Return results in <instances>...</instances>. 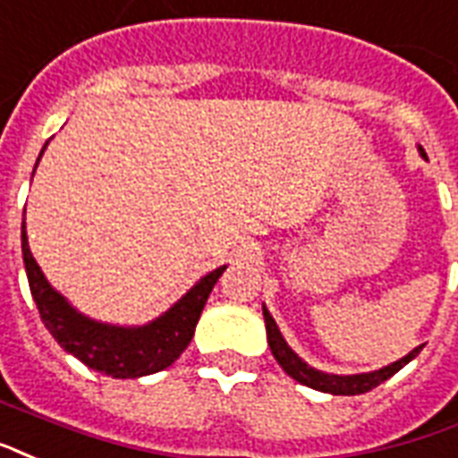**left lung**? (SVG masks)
Listing matches in <instances>:
<instances>
[{"label": "left lung", "instance_id": "1", "mask_svg": "<svg viewBox=\"0 0 458 458\" xmlns=\"http://www.w3.org/2000/svg\"><path fill=\"white\" fill-rule=\"evenodd\" d=\"M418 151H420L423 158H428L423 148H418ZM261 310H264V322H267L268 348H271L276 362L285 369V375L293 377L295 382L305 384L310 389H317V392L324 394H334V396H358V394H365L369 392V389H375V386H379L382 382H386L389 377L396 375L403 365H408L415 355L423 351V345H418L411 353L403 355L401 360L392 362V365H386V368L375 369V372H360V375H331V372H322V369L307 365V362L293 351L291 345H288V341L284 338V334L278 329V324H276V319L267 310V305L261 307Z\"/></svg>", "mask_w": 458, "mask_h": 458}]
</instances>
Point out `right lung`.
I'll list each match as a JSON object with an SVG mask.
<instances>
[{
  "label": "right lung",
  "instance_id": "right-lung-1",
  "mask_svg": "<svg viewBox=\"0 0 458 458\" xmlns=\"http://www.w3.org/2000/svg\"><path fill=\"white\" fill-rule=\"evenodd\" d=\"M45 148L47 144L43 146V151ZM21 252L26 264L30 295L38 305L40 319L55 336V341L66 353L79 358L83 365L114 379H136V377L153 375V372L170 368L190 345L206 300L214 291L216 281L225 271V267H221L201 276L182 298L153 322L141 324V327H120V324L90 319L79 312L62 293L52 288L28 247L26 211L21 223Z\"/></svg>",
  "mask_w": 458,
  "mask_h": 458
}]
</instances>
